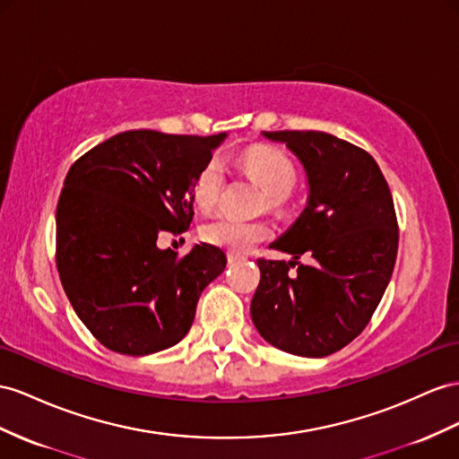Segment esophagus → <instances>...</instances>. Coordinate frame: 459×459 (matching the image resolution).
<instances>
[{"label": "esophagus", "mask_w": 459, "mask_h": 459, "mask_svg": "<svg viewBox=\"0 0 459 459\" xmlns=\"http://www.w3.org/2000/svg\"><path fill=\"white\" fill-rule=\"evenodd\" d=\"M238 262H242V257H240V255H232V254H229V264H230V265L238 264Z\"/></svg>", "instance_id": "34e87169"}]
</instances>
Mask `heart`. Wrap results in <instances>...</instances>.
Listing matches in <instances>:
<instances>
[{
  "instance_id": "b5f03b06",
  "label": "heart",
  "mask_w": 459,
  "mask_h": 459,
  "mask_svg": "<svg viewBox=\"0 0 459 459\" xmlns=\"http://www.w3.org/2000/svg\"><path fill=\"white\" fill-rule=\"evenodd\" d=\"M242 170L265 192L269 209H281L287 202L292 186L297 182L295 164L283 151L273 147H252L240 159ZM225 186V164L219 157H211L194 176L190 194L195 207L211 211ZM272 237V229L265 222H242L227 217H219L202 227L204 242L225 250L232 255L250 254L257 244Z\"/></svg>"
}]
</instances>
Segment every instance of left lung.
<instances>
[{
	"label": "left lung",
	"instance_id": "1",
	"mask_svg": "<svg viewBox=\"0 0 459 459\" xmlns=\"http://www.w3.org/2000/svg\"><path fill=\"white\" fill-rule=\"evenodd\" d=\"M302 162L310 197L273 248L292 262L260 257L252 299L260 335L299 357H327L368 325L390 283L399 229L394 197L367 151L324 132H264ZM315 262L304 266L298 257ZM299 264L298 275L289 274Z\"/></svg>",
	"mask_w": 459,
	"mask_h": 459
}]
</instances>
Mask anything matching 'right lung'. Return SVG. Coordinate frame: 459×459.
<instances>
[{"mask_svg":"<svg viewBox=\"0 0 459 459\" xmlns=\"http://www.w3.org/2000/svg\"><path fill=\"white\" fill-rule=\"evenodd\" d=\"M225 139L129 129L69 169L56 211V265L79 320L120 355L169 349L190 332L202 290L227 255L195 244L159 250L160 232L190 229V186Z\"/></svg>","mask_w":459,"mask_h":459,"instance_id":"right-lung-1","label":"right lung"}]
</instances>
